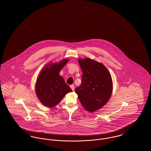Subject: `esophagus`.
I'll use <instances>...</instances> for the list:
<instances>
[{
	"label": "esophagus",
	"mask_w": 151,
	"mask_h": 151,
	"mask_svg": "<svg viewBox=\"0 0 151 151\" xmlns=\"http://www.w3.org/2000/svg\"><path fill=\"white\" fill-rule=\"evenodd\" d=\"M70 88L72 89V91H74V85H71V86H70Z\"/></svg>",
	"instance_id": "esophagus-1"
}]
</instances>
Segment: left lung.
I'll return each mask as SVG.
<instances>
[{
  "instance_id": "8db88e82",
  "label": "left lung",
  "mask_w": 151,
  "mask_h": 151,
  "mask_svg": "<svg viewBox=\"0 0 151 151\" xmlns=\"http://www.w3.org/2000/svg\"><path fill=\"white\" fill-rule=\"evenodd\" d=\"M78 61L83 72L82 82L75 92L83 107L89 112H94L103 108L110 98L112 78L102 63L89 58H79Z\"/></svg>"
}]
</instances>
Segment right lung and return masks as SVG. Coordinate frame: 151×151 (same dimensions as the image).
<instances>
[{
  "mask_svg": "<svg viewBox=\"0 0 151 151\" xmlns=\"http://www.w3.org/2000/svg\"><path fill=\"white\" fill-rule=\"evenodd\" d=\"M69 59H63L58 62H49L45 65L37 78L35 90L41 103L51 108L60 103L67 93L72 91L60 72Z\"/></svg>",
  "mask_w": 151,
  "mask_h": 151,
  "instance_id": "add662e5",
  "label": "right lung"
}]
</instances>
